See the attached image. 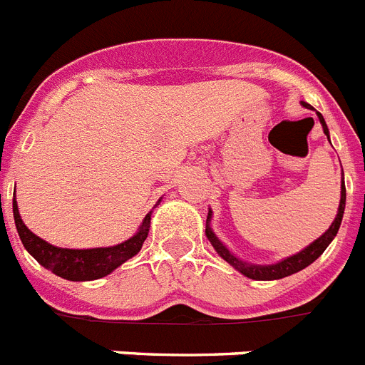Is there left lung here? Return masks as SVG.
Here are the masks:
<instances>
[{"instance_id":"1","label":"left lung","mask_w":365,"mask_h":365,"mask_svg":"<svg viewBox=\"0 0 365 365\" xmlns=\"http://www.w3.org/2000/svg\"><path fill=\"white\" fill-rule=\"evenodd\" d=\"M303 107L312 108L310 105H308V103H304V101H303ZM317 118H319V121H322L323 133H325L327 138H329V129H327L325 120H323V116L319 114V112H317ZM329 142H331V140H329ZM344 210H345V185H344V180H341V197H339L338 214H336L334 221H332V225L329 227V229H327L325 232L319 236V238L314 240L312 244L307 245L303 251H299V253L292 255V257L284 258V260H280V262H277V264H269V266H258V264L244 262V260H240L238 257H235V255L230 253L229 249L221 244L220 240H217V236L214 235V230L210 229L212 210H208L207 229H205V232H207V238L210 240V244H212V247L216 249L217 255H220L223 260H227V262L235 267V269H238L242 275L249 277V279H253V280H277V279H284V277L294 275V273L301 272V269H304V267L310 266V264L316 262L317 258L322 257L323 251L329 247V244H331L332 240H334V236L338 235V229H339V225H341V217H344Z\"/></svg>"}]
</instances>
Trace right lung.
I'll return each mask as SVG.
<instances>
[{
	"label": "right lung",
	"mask_w": 365,
	"mask_h": 365,
	"mask_svg": "<svg viewBox=\"0 0 365 365\" xmlns=\"http://www.w3.org/2000/svg\"><path fill=\"white\" fill-rule=\"evenodd\" d=\"M12 214H14V223H16L21 244L29 251L31 257L55 275L66 280H76V282L101 279L114 272L123 262H127L129 258L135 257L148 238L149 223H151V212H149L135 236H130L123 244L112 245V247L64 249L48 244L46 240L38 238L27 229L18 212L16 197L12 199Z\"/></svg>",
	"instance_id": "1"
}]
</instances>
